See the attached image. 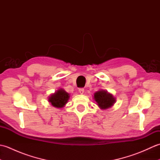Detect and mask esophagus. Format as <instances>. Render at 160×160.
<instances>
[{"label": "esophagus", "instance_id": "1", "mask_svg": "<svg viewBox=\"0 0 160 160\" xmlns=\"http://www.w3.org/2000/svg\"><path fill=\"white\" fill-rule=\"evenodd\" d=\"M84 89H83V88H80V89H78V91H79V93L80 94H83L84 93Z\"/></svg>", "mask_w": 160, "mask_h": 160}]
</instances>
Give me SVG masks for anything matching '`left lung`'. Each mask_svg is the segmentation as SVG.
Returning a JSON list of instances; mask_svg holds the SVG:
<instances>
[{"instance_id": "left-lung-1", "label": "left lung", "mask_w": 160, "mask_h": 160, "mask_svg": "<svg viewBox=\"0 0 160 160\" xmlns=\"http://www.w3.org/2000/svg\"><path fill=\"white\" fill-rule=\"evenodd\" d=\"M94 100L101 109L111 107L115 102V98L112 94L104 90L98 91L94 93Z\"/></svg>"}]
</instances>
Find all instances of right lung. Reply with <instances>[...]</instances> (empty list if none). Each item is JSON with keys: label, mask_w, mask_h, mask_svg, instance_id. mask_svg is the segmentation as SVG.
<instances>
[{"label": "right lung", "mask_w": 160, "mask_h": 160, "mask_svg": "<svg viewBox=\"0 0 160 160\" xmlns=\"http://www.w3.org/2000/svg\"><path fill=\"white\" fill-rule=\"evenodd\" d=\"M69 94L62 89H60L49 97V102L54 107L62 108L69 99Z\"/></svg>", "instance_id": "add662e5"}]
</instances>
